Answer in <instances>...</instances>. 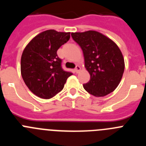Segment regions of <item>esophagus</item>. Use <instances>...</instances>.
I'll return each instance as SVG.
<instances>
[{
  "instance_id": "1",
  "label": "esophagus",
  "mask_w": 146,
  "mask_h": 146,
  "mask_svg": "<svg viewBox=\"0 0 146 146\" xmlns=\"http://www.w3.org/2000/svg\"><path fill=\"white\" fill-rule=\"evenodd\" d=\"M80 69L81 68L80 66H76L75 69H74V72H75V73H78V72L80 71Z\"/></svg>"
}]
</instances>
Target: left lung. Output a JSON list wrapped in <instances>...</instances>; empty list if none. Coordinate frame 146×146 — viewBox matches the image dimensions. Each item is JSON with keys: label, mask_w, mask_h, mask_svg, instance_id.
I'll return each instance as SVG.
<instances>
[{"label": "left lung", "mask_w": 146, "mask_h": 146, "mask_svg": "<svg viewBox=\"0 0 146 146\" xmlns=\"http://www.w3.org/2000/svg\"><path fill=\"white\" fill-rule=\"evenodd\" d=\"M71 35L82 49L85 66L91 75L90 80L83 84L85 90L98 97L113 92L120 83L125 66L116 44L95 31Z\"/></svg>", "instance_id": "obj_1"}]
</instances>
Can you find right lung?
<instances>
[{
    "label": "right lung",
    "instance_id": "right-lung-1",
    "mask_svg": "<svg viewBox=\"0 0 146 146\" xmlns=\"http://www.w3.org/2000/svg\"><path fill=\"white\" fill-rule=\"evenodd\" d=\"M69 38L70 33L48 30L35 36L23 50L22 77L30 91L38 97H53L72 74L62 69V60L57 55V50Z\"/></svg>",
    "mask_w": 146,
    "mask_h": 146
}]
</instances>
